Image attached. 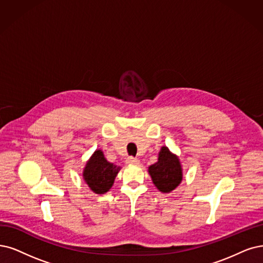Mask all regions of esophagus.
<instances>
[{
    "label": "esophagus",
    "instance_id": "esophagus-1",
    "mask_svg": "<svg viewBox=\"0 0 263 263\" xmlns=\"http://www.w3.org/2000/svg\"><path fill=\"white\" fill-rule=\"evenodd\" d=\"M126 163L129 164H139L140 159L139 158H134V157H128L126 158Z\"/></svg>",
    "mask_w": 263,
    "mask_h": 263
}]
</instances>
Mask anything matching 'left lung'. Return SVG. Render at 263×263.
I'll list each match as a JSON object with an SVG mask.
<instances>
[{
    "instance_id": "obj_1",
    "label": "left lung",
    "mask_w": 263,
    "mask_h": 263,
    "mask_svg": "<svg viewBox=\"0 0 263 263\" xmlns=\"http://www.w3.org/2000/svg\"><path fill=\"white\" fill-rule=\"evenodd\" d=\"M148 173L154 185L161 193L168 194L176 190L182 182L183 169L176 154L167 146H162L158 154V160L148 167Z\"/></svg>"
}]
</instances>
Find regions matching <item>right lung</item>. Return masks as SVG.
<instances>
[{
  "label": "right lung",
  "mask_w": 263,
  "mask_h": 263,
  "mask_svg": "<svg viewBox=\"0 0 263 263\" xmlns=\"http://www.w3.org/2000/svg\"><path fill=\"white\" fill-rule=\"evenodd\" d=\"M120 169L119 166L105 158L102 149H96L86 161L82 177L90 190L101 195L109 192Z\"/></svg>",
  "instance_id": "obj_1"
}]
</instances>
